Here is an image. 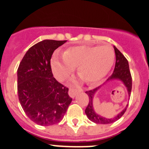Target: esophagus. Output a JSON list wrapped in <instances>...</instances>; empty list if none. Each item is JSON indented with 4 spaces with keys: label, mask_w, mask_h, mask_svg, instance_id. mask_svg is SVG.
Instances as JSON below:
<instances>
[{
    "label": "esophagus",
    "mask_w": 149,
    "mask_h": 149,
    "mask_svg": "<svg viewBox=\"0 0 149 149\" xmlns=\"http://www.w3.org/2000/svg\"><path fill=\"white\" fill-rule=\"evenodd\" d=\"M76 94H77V91L74 90V89H69V90H68V95H69V96H70L71 98H74Z\"/></svg>",
    "instance_id": "esophagus-1"
}]
</instances>
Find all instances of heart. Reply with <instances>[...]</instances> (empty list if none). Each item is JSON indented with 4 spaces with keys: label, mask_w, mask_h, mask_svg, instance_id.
I'll list each match as a JSON object with an SVG mask.
<instances>
[{
    "label": "heart",
    "mask_w": 149,
    "mask_h": 149,
    "mask_svg": "<svg viewBox=\"0 0 149 149\" xmlns=\"http://www.w3.org/2000/svg\"><path fill=\"white\" fill-rule=\"evenodd\" d=\"M115 52L109 45H77L65 50L62 58L54 56L51 68L59 81H64L77 67L78 75L88 84L99 83L109 73Z\"/></svg>",
    "instance_id": "1"
}]
</instances>
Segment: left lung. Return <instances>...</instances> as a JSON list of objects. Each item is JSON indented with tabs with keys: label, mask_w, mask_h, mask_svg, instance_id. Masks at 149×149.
I'll return each mask as SVG.
<instances>
[{
	"label": "left lung",
	"mask_w": 149,
	"mask_h": 149,
	"mask_svg": "<svg viewBox=\"0 0 149 149\" xmlns=\"http://www.w3.org/2000/svg\"><path fill=\"white\" fill-rule=\"evenodd\" d=\"M114 50H115L116 54L115 68H114L113 73L112 74V75L107 80V82L113 81L114 80H118V81H121V82L123 83V84L126 87L128 95L130 96L131 95V89H132V78H131V72H130V69H129L128 62H127V59L125 57V56L116 48L115 46H114ZM100 88H101V86H98L95 89L86 92V93L89 96V101L86 110H85V113L86 114L89 120L96 124L113 123V122L120 119L121 117L123 116V114L125 113L126 110H127L128 104L126 105L125 107L113 118H110L109 119V118H105V117L99 115L95 111L93 104V101L94 99L95 94Z\"/></svg>",
	"instance_id": "1"
}]
</instances>
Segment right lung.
Masks as SVG:
<instances>
[{"mask_svg":"<svg viewBox=\"0 0 149 149\" xmlns=\"http://www.w3.org/2000/svg\"><path fill=\"white\" fill-rule=\"evenodd\" d=\"M66 42L45 39L36 43L26 52L17 71L21 105L29 119L40 125L59 123L72 101L51 67L54 51Z\"/></svg>","mask_w":149,"mask_h":149,"instance_id":"obj_1","label":"right lung"}]
</instances>
